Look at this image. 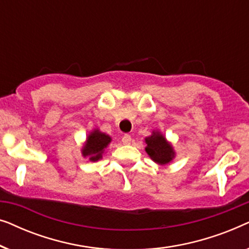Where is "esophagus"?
Returning a JSON list of instances; mask_svg holds the SVG:
<instances>
[{
    "label": "esophagus",
    "mask_w": 249,
    "mask_h": 249,
    "mask_svg": "<svg viewBox=\"0 0 249 249\" xmlns=\"http://www.w3.org/2000/svg\"><path fill=\"white\" fill-rule=\"evenodd\" d=\"M130 142H131L130 135H124V137H122V142H124V144H130Z\"/></svg>",
    "instance_id": "obj_1"
}]
</instances>
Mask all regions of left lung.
<instances>
[{"label": "left lung", "instance_id": "left-lung-1", "mask_svg": "<svg viewBox=\"0 0 249 249\" xmlns=\"http://www.w3.org/2000/svg\"><path fill=\"white\" fill-rule=\"evenodd\" d=\"M145 141L146 144H147L146 152L151 156L153 161L160 163V164H165V163H169L175 158V152H173L172 146L159 132H154L152 136L146 138Z\"/></svg>", "mask_w": 249, "mask_h": 249}]
</instances>
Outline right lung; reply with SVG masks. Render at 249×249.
Listing matches in <instances>:
<instances>
[{
  "instance_id": "obj_1",
  "label": "right lung",
  "mask_w": 249,
  "mask_h": 249,
  "mask_svg": "<svg viewBox=\"0 0 249 249\" xmlns=\"http://www.w3.org/2000/svg\"><path fill=\"white\" fill-rule=\"evenodd\" d=\"M111 142L110 136L100 132L98 130H95L88 136L86 145L83 148V155L84 156H90V161H97L102 158V153L103 149L108 145Z\"/></svg>"
}]
</instances>
